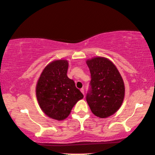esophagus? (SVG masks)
Listing matches in <instances>:
<instances>
[{
    "label": "esophagus",
    "mask_w": 155,
    "mask_h": 155,
    "mask_svg": "<svg viewBox=\"0 0 155 155\" xmlns=\"http://www.w3.org/2000/svg\"><path fill=\"white\" fill-rule=\"evenodd\" d=\"M81 90V92H82L83 95H84V88H81V90Z\"/></svg>",
    "instance_id": "esophagus-1"
}]
</instances>
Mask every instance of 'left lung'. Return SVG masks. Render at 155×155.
Instances as JSON below:
<instances>
[{
	"label": "left lung",
	"mask_w": 155,
	"mask_h": 155,
	"mask_svg": "<svg viewBox=\"0 0 155 155\" xmlns=\"http://www.w3.org/2000/svg\"><path fill=\"white\" fill-rule=\"evenodd\" d=\"M91 81L86 95L92 113L100 118L114 114L123 102L124 81L114 63L107 58L97 57L87 60Z\"/></svg>",
	"instance_id": "obj_1"
}]
</instances>
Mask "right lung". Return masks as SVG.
<instances>
[{
    "label": "right lung",
    "instance_id": "right-lung-1",
    "mask_svg": "<svg viewBox=\"0 0 155 155\" xmlns=\"http://www.w3.org/2000/svg\"><path fill=\"white\" fill-rule=\"evenodd\" d=\"M68 63L54 60L42 71L36 85L38 104L46 115L56 120L68 117L72 108L84 97L74 80L67 76Z\"/></svg>",
    "mask_w": 155,
    "mask_h": 155
}]
</instances>
